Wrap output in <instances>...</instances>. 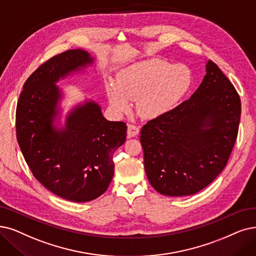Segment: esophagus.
Wrapping results in <instances>:
<instances>
[{
    "mask_svg": "<svg viewBox=\"0 0 256 256\" xmlns=\"http://www.w3.org/2000/svg\"><path fill=\"white\" fill-rule=\"evenodd\" d=\"M140 132V128L134 124H129L128 125V130H127V134L128 138H134Z\"/></svg>",
    "mask_w": 256,
    "mask_h": 256,
    "instance_id": "esophagus-1",
    "label": "esophagus"
}]
</instances>
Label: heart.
Returning a JSON list of instances; mask_svg holds the SVG:
<instances>
[{"instance_id":"b5f03b06","label":"heart","mask_w":256,"mask_h":256,"mask_svg":"<svg viewBox=\"0 0 256 256\" xmlns=\"http://www.w3.org/2000/svg\"><path fill=\"white\" fill-rule=\"evenodd\" d=\"M192 84L190 69L160 58L142 60L122 69L116 83L109 82L108 100L118 112L128 111L131 100L136 110L147 118H158L174 109Z\"/></svg>"}]
</instances>
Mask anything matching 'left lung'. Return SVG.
<instances>
[{
	"mask_svg": "<svg viewBox=\"0 0 256 256\" xmlns=\"http://www.w3.org/2000/svg\"><path fill=\"white\" fill-rule=\"evenodd\" d=\"M240 98L211 60L191 98L142 128L144 166L151 186L167 196L207 187L226 166L238 138Z\"/></svg>",
	"mask_w": 256,
	"mask_h": 256,
	"instance_id": "8db88e82",
	"label": "left lung"
}]
</instances>
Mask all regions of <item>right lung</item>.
Here are the masks:
<instances>
[{"instance_id":"obj_1","label":"right lung","mask_w":256,"mask_h":256,"mask_svg":"<svg viewBox=\"0 0 256 256\" xmlns=\"http://www.w3.org/2000/svg\"><path fill=\"white\" fill-rule=\"evenodd\" d=\"M84 49L51 58L30 76L16 106V138L34 178L56 196L84 202L103 194L114 178L112 156L126 140L127 126L110 122L98 103L85 98L62 120L60 80L94 64Z\"/></svg>"}]
</instances>
